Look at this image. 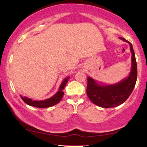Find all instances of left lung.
<instances>
[{
  "label": "left lung",
  "mask_w": 147,
  "mask_h": 147,
  "mask_svg": "<svg viewBox=\"0 0 147 147\" xmlns=\"http://www.w3.org/2000/svg\"><path fill=\"white\" fill-rule=\"evenodd\" d=\"M119 38L129 43L132 53V65L129 77L119 83L110 86H100L92 78L88 77V97L93 104L100 107L113 108L123 104L131 95L137 81V63L132 45L124 38Z\"/></svg>",
  "instance_id": "obj_1"
}]
</instances>
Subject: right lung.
<instances>
[{
    "label": "right lung",
    "instance_id": "right-lung-1",
    "mask_svg": "<svg viewBox=\"0 0 147 147\" xmlns=\"http://www.w3.org/2000/svg\"><path fill=\"white\" fill-rule=\"evenodd\" d=\"M68 81V77H67L66 79H65L63 80V82H62L61 85L59 90L58 92H57V94H55V95L52 96L50 98L45 99V100L43 101H32L31 99L28 98V97H21V99H23V101L25 103H26L28 105L32 106H35L37 108H48L52 106L55 104H58L60 102L61 99L63 97L64 92L63 91V89L64 87L66 85L67 82Z\"/></svg>",
    "mask_w": 147,
    "mask_h": 147
}]
</instances>
